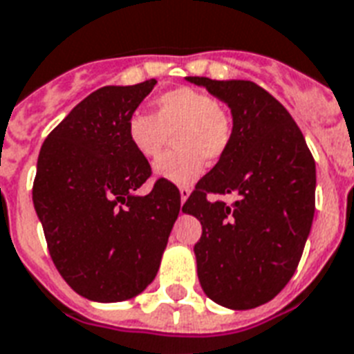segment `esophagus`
Masks as SVG:
<instances>
[{
    "label": "esophagus",
    "instance_id": "1",
    "mask_svg": "<svg viewBox=\"0 0 354 354\" xmlns=\"http://www.w3.org/2000/svg\"><path fill=\"white\" fill-rule=\"evenodd\" d=\"M190 194H192V192L188 190V188H180V203H183V205H185L186 199L190 197Z\"/></svg>",
    "mask_w": 354,
    "mask_h": 354
}]
</instances>
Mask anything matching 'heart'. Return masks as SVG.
I'll return each mask as SVG.
<instances>
[{
  "mask_svg": "<svg viewBox=\"0 0 354 354\" xmlns=\"http://www.w3.org/2000/svg\"><path fill=\"white\" fill-rule=\"evenodd\" d=\"M174 151L153 164L157 177L188 186L203 174L205 159L216 162L232 140V120L214 97L192 87H179L155 100V115L135 111L126 135L131 148L144 159H155L174 135Z\"/></svg>",
  "mask_w": 354,
  "mask_h": 354,
  "instance_id": "1",
  "label": "heart"
}]
</instances>
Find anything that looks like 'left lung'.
I'll list each match as a JSON object with an SVG mask.
<instances>
[{"mask_svg":"<svg viewBox=\"0 0 354 354\" xmlns=\"http://www.w3.org/2000/svg\"><path fill=\"white\" fill-rule=\"evenodd\" d=\"M225 102L232 140L183 206L203 236L194 247L205 294L228 309H254L292 278L315 217L316 164L289 111L248 80L188 76ZM208 193H236L232 205Z\"/></svg>","mask_w":354,"mask_h":354,"instance_id":"1","label":"left lung"}]
</instances>
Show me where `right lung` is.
<instances>
[{
    "instance_id": "right-lung-1",
    "label": "right lung",
    "mask_w": 354,
    "mask_h": 354,
    "mask_svg": "<svg viewBox=\"0 0 354 354\" xmlns=\"http://www.w3.org/2000/svg\"><path fill=\"white\" fill-rule=\"evenodd\" d=\"M157 80L91 93L49 133L39 149L34 210L49 254L71 289L100 304L142 292L157 276L180 194L159 179L137 190L151 168L131 148L128 118Z\"/></svg>"
}]
</instances>
